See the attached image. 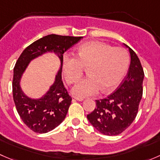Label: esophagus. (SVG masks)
<instances>
[{
    "instance_id": "34e87169",
    "label": "esophagus",
    "mask_w": 160,
    "mask_h": 160,
    "mask_svg": "<svg viewBox=\"0 0 160 160\" xmlns=\"http://www.w3.org/2000/svg\"><path fill=\"white\" fill-rule=\"evenodd\" d=\"M74 99H76L77 101H82L83 100V98H78V97H73Z\"/></svg>"
}]
</instances>
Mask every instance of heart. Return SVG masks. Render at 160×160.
Here are the masks:
<instances>
[{
	"mask_svg": "<svg viewBox=\"0 0 160 160\" xmlns=\"http://www.w3.org/2000/svg\"><path fill=\"white\" fill-rule=\"evenodd\" d=\"M77 57L65 55L62 70L69 84L77 83L88 69V77L72 88L78 97H88L115 89L125 76L129 64V56L125 49L112 47L101 42H90L77 48Z\"/></svg>",
	"mask_w": 160,
	"mask_h": 160,
	"instance_id": "1",
	"label": "heart"
}]
</instances>
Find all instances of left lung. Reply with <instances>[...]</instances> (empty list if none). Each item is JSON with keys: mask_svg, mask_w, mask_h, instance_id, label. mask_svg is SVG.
Wrapping results in <instances>:
<instances>
[{"mask_svg": "<svg viewBox=\"0 0 160 160\" xmlns=\"http://www.w3.org/2000/svg\"><path fill=\"white\" fill-rule=\"evenodd\" d=\"M128 49L131 63L126 77L109 96L97 100L94 110L87 115L97 130L109 136L120 135L130 126L142 97L144 71L136 53Z\"/></svg>", "mask_w": 160, "mask_h": 160, "instance_id": "left-lung-1", "label": "left lung"}]
</instances>
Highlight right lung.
Masks as SVG:
<instances>
[{
  "label": "right lung",
  "mask_w": 160,
  "mask_h": 160,
  "mask_svg": "<svg viewBox=\"0 0 160 160\" xmlns=\"http://www.w3.org/2000/svg\"><path fill=\"white\" fill-rule=\"evenodd\" d=\"M82 38L55 34L48 35L25 48L16 62L12 81L14 104L24 123L36 133H46L54 129L67 116L72 98L62 80V57L63 53ZM46 51H53L58 54L61 61V68L56 81L48 93L40 99H31L20 90L19 84L20 77L32 59Z\"/></svg>",
  "instance_id": "add662e5"
}]
</instances>
